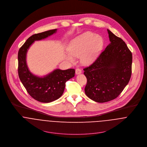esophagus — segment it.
Returning a JSON list of instances; mask_svg holds the SVG:
<instances>
[{"instance_id": "obj_1", "label": "esophagus", "mask_w": 147, "mask_h": 147, "mask_svg": "<svg viewBox=\"0 0 147 147\" xmlns=\"http://www.w3.org/2000/svg\"><path fill=\"white\" fill-rule=\"evenodd\" d=\"M75 72H76V75H79V74H80L82 72V71L79 68H77L75 71Z\"/></svg>"}]
</instances>
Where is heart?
Here are the masks:
<instances>
[{"instance_id":"obj_1","label":"heart","mask_w":147,"mask_h":147,"mask_svg":"<svg viewBox=\"0 0 147 147\" xmlns=\"http://www.w3.org/2000/svg\"><path fill=\"white\" fill-rule=\"evenodd\" d=\"M103 46V40L100 35L86 32L74 39L67 48L68 53L65 58L71 62H74V57H79L80 62L84 65L93 63ZM72 56H71V55Z\"/></svg>"}]
</instances>
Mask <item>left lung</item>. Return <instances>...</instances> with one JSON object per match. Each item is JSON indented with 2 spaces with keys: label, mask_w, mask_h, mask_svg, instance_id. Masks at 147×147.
Here are the masks:
<instances>
[{
  "label": "left lung",
  "mask_w": 147,
  "mask_h": 147,
  "mask_svg": "<svg viewBox=\"0 0 147 147\" xmlns=\"http://www.w3.org/2000/svg\"><path fill=\"white\" fill-rule=\"evenodd\" d=\"M110 43L96 61L84 69L85 94L103 103L116 98L131 76L132 55L126 43L107 29Z\"/></svg>",
  "instance_id": "obj_1"
}]
</instances>
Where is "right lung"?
I'll return each instance as SVG.
<instances>
[{
	"label": "right lung",
	"instance_id": "obj_1",
	"mask_svg": "<svg viewBox=\"0 0 147 147\" xmlns=\"http://www.w3.org/2000/svg\"><path fill=\"white\" fill-rule=\"evenodd\" d=\"M53 29L33 34L24 43L18 53V74L20 80L29 95L34 100L49 103L60 98L63 94L65 83L75 76L74 69H54L47 75L40 77L33 74L26 63L28 50L36 41H40L55 33Z\"/></svg>",
	"mask_w": 147,
	"mask_h": 147
}]
</instances>
